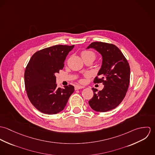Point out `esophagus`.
<instances>
[{"label": "esophagus", "instance_id": "obj_1", "mask_svg": "<svg viewBox=\"0 0 155 155\" xmlns=\"http://www.w3.org/2000/svg\"><path fill=\"white\" fill-rule=\"evenodd\" d=\"M84 88V87H82V86L76 85V86H75L74 89H75V90H78V89H80Z\"/></svg>", "mask_w": 155, "mask_h": 155}]
</instances>
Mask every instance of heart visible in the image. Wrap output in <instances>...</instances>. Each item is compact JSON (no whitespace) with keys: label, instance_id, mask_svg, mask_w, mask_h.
<instances>
[{"label":"heart","instance_id":"b5f03b06","mask_svg":"<svg viewBox=\"0 0 155 155\" xmlns=\"http://www.w3.org/2000/svg\"><path fill=\"white\" fill-rule=\"evenodd\" d=\"M81 56L82 57L83 59L86 58H89V57H92L94 59H95V54L91 51H84L82 52L81 53Z\"/></svg>","mask_w":155,"mask_h":155}]
</instances>
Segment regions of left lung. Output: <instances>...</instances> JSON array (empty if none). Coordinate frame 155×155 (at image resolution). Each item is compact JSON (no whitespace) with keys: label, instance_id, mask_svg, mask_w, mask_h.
Wrapping results in <instances>:
<instances>
[{"label":"left lung","instance_id":"1","mask_svg":"<svg viewBox=\"0 0 155 155\" xmlns=\"http://www.w3.org/2000/svg\"><path fill=\"white\" fill-rule=\"evenodd\" d=\"M92 48L103 56V63L94 83H102L104 88H92L93 97L89 101L90 107L96 111L105 112L117 107L125 98L130 82V67L121 51L114 45L101 42H92ZM99 76L102 78H100Z\"/></svg>","mask_w":155,"mask_h":155}]
</instances>
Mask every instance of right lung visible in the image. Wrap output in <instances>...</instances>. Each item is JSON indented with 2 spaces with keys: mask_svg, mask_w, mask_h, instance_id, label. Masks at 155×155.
<instances>
[{
  "mask_svg": "<svg viewBox=\"0 0 155 155\" xmlns=\"http://www.w3.org/2000/svg\"><path fill=\"white\" fill-rule=\"evenodd\" d=\"M74 45H57L35 52L24 73L27 97L38 110L48 114L63 110L74 91L73 85L58 88L55 74L64 66V60Z\"/></svg>",
  "mask_w": 155,
  "mask_h": 155,
  "instance_id": "obj_1",
  "label": "right lung"
}]
</instances>
